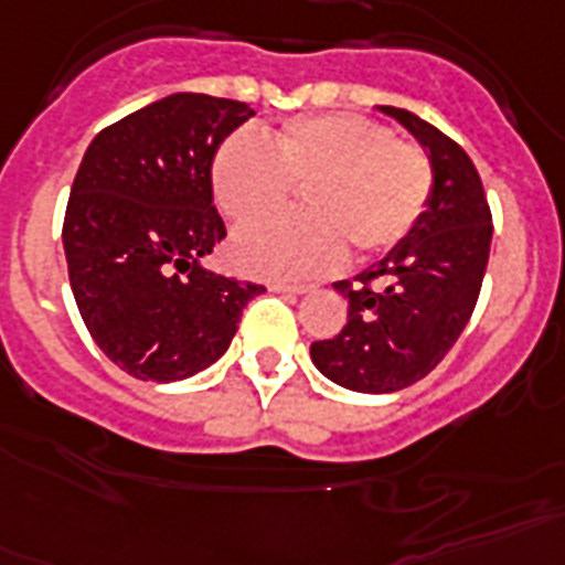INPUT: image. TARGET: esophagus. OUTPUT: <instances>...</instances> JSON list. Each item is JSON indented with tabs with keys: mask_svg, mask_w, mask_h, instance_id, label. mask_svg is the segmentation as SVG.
<instances>
[{
	"mask_svg": "<svg viewBox=\"0 0 565 565\" xmlns=\"http://www.w3.org/2000/svg\"><path fill=\"white\" fill-rule=\"evenodd\" d=\"M268 291H274V294H291V297H297V294L309 291V286H291V282H271V286H268Z\"/></svg>",
	"mask_w": 565,
	"mask_h": 565,
	"instance_id": "1",
	"label": "esophagus"
}]
</instances>
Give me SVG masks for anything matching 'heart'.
<instances>
[{
  "mask_svg": "<svg viewBox=\"0 0 565 565\" xmlns=\"http://www.w3.org/2000/svg\"><path fill=\"white\" fill-rule=\"evenodd\" d=\"M210 184L218 210L248 222L231 242L239 271L265 279H309L347 256L395 248L424 216L433 167L422 147L398 141L361 115H302L265 135V147L236 135L218 147ZM309 189V220H259L285 206L290 188Z\"/></svg>",
  "mask_w": 565,
  "mask_h": 565,
  "instance_id": "heart-1",
  "label": "heart"
}]
</instances>
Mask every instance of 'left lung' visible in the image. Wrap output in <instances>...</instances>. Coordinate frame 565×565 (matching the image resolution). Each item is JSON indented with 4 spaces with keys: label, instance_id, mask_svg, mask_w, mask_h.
<instances>
[{
    "label": "left lung",
    "instance_id": "left-lung-1",
    "mask_svg": "<svg viewBox=\"0 0 565 565\" xmlns=\"http://www.w3.org/2000/svg\"><path fill=\"white\" fill-rule=\"evenodd\" d=\"M377 109L398 120L430 158V202L384 259L334 282L349 300L347 326L332 340L311 343V361L329 381L372 395L416 384L450 352L479 300L493 233L468 152L413 111Z\"/></svg>",
    "mask_w": 565,
    "mask_h": 565
}]
</instances>
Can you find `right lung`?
Masks as SVG:
<instances>
[{
  "label": "right lung",
  "mask_w": 565,
  "mask_h": 565,
  "mask_svg": "<svg viewBox=\"0 0 565 565\" xmlns=\"http://www.w3.org/2000/svg\"><path fill=\"white\" fill-rule=\"evenodd\" d=\"M248 118V104L179 92L88 143L65 207V263L88 334L126 375L170 384L207 370L265 291L202 265L225 239L210 167Z\"/></svg>",
  "instance_id": "1"
}]
</instances>
